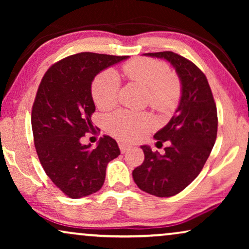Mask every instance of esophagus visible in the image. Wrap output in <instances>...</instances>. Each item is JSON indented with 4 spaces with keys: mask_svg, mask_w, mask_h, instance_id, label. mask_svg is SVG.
Segmentation results:
<instances>
[{
    "mask_svg": "<svg viewBox=\"0 0 249 249\" xmlns=\"http://www.w3.org/2000/svg\"><path fill=\"white\" fill-rule=\"evenodd\" d=\"M119 147H120L121 153H124V152H127L128 149H130L131 146L128 144H124V142H119Z\"/></svg>",
    "mask_w": 249,
    "mask_h": 249,
    "instance_id": "1",
    "label": "esophagus"
}]
</instances>
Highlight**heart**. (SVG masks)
Here are the masks:
<instances>
[{"label":"heart","mask_w":249,"mask_h":249,"mask_svg":"<svg viewBox=\"0 0 249 249\" xmlns=\"http://www.w3.org/2000/svg\"><path fill=\"white\" fill-rule=\"evenodd\" d=\"M124 73L129 80L147 90L148 103L160 112H169L179 102L181 87L177 77L169 72L161 61L139 57L124 66ZM120 78L114 70H105L95 78L91 94L95 104L102 110L113 107L118 102ZM155 122L151 115L129 111H119L107 119V130L119 139L135 142L144 137Z\"/></svg>","instance_id":"heart-1"}]
</instances>
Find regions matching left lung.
Wrapping results in <instances>:
<instances>
[{
	"label": "left lung",
	"instance_id": "obj_1",
	"mask_svg": "<svg viewBox=\"0 0 249 249\" xmlns=\"http://www.w3.org/2000/svg\"><path fill=\"white\" fill-rule=\"evenodd\" d=\"M171 64L181 85L179 105L168 124L156 132V145L166 141L164 154L142 145L145 160L132 171L136 185L156 197H171L186 188L202 171L217 132V113L210 85L193 62L173 52L146 53Z\"/></svg>",
	"mask_w": 249,
	"mask_h": 249
}]
</instances>
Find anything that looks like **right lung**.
Masks as SVG:
<instances>
[{
	"instance_id": "add662e5",
	"label": "right lung",
	"mask_w": 249,
	"mask_h": 249,
	"mask_svg": "<svg viewBox=\"0 0 249 249\" xmlns=\"http://www.w3.org/2000/svg\"><path fill=\"white\" fill-rule=\"evenodd\" d=\"M127 59L90 52L74 54L53 64L40 81L32 111L34 142L44 171L70 198L98 192L107 163L120 155L110 136L102 137L95 148L81 144V138L94 130V78Z\"/></svg>"
}]
</instances>
